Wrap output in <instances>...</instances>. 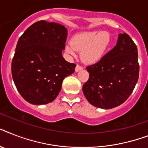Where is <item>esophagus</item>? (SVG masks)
Masks as SVG:
<instances>
[{"label":"esophagus","instance_id":"esophagus-1","mask_svg":"<svg viewBox=\"0 0 148 148\" xmlns=\"http://www.w3.org/2000/svg\"><path fill=\"white\" fill-rule=\"evenodd\" d=\"M82 69H83L82 66L79 65V64H77L76 68H75V71H76L77 72L79 71H80V70H82Z\"/></svg>","mask_w":148,"mask_h":148}]
</instances>
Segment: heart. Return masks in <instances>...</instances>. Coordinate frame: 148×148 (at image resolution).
<instances>
[{
	"instance_id": "obj_1",
	"label": "heart",
	"mask_w": 148,
	"mask_h": 148,
	"mask_svg": "<svg viewBox=\"0 0 148 148\" xmlns=\"http://www.w3.org/2000/svg\"><path fill=\"white\" fill-rule=\"evenodd\" d=\"M110 44L108 32H88L77 35L71 43L66 45L68 55L75 56L76 51H81V58L89 64L97 63L107 52Z\"/></svg>"
}]
</instances>
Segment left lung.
Returning a JSON list of instances; mask_svg holds the SVG:
<instances>
[{"instance_id": "left-lung-1", "label": "left lung", "mask_w": 148, "mask_h": 148, "mask_svg": "<svg viewBox=\"0 0 148 148\" xmlns=\"http://www.w3.org/2000/svg\"><path fill=\"white\" fill-rule=\"evenodd\" d=\"M86 70L90 77L83 92L87 101L101 109L119 106L132 94L138 80L136 45L128 34H119L116 46Z\"/></svg>"}]
</instances>
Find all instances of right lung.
I'll return each instance as SVG.
<instances>
[{
	"instance_id": "obj_1",
	"label": "right lung",
	"mask_w": 148,
	"mask_h": 148,
	"mask_svg": "<svg viewBox=\"0 0 148 148\" xmlns=\"http://www.w3.org/2000/svg\"><path fill=\"white\" fill-rule=\"evenodd\" d=\"M67 36V29L61 24L41 20L20 37L12 60V77L18 92L28 103L52 102L64 77L74 72L76 64L62 56Z\"/></svg>"
}]
</instances>
